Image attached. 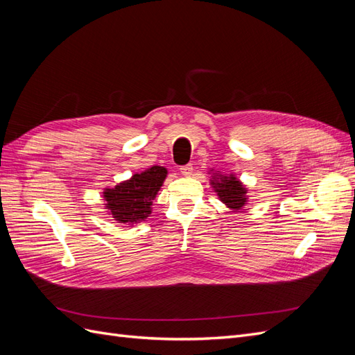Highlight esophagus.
Returning <instances> with one entry per match:
<instances>
[{
	"instance_id": "34e87169",
	"label": "esophagus",
	"mask_w": 355,
	"mask_h": 355,
	"mask_svg": "<svg viewBox=\"0 0 355 355\" xmlns=\"http://www.w3.org/2000/svg\"><path fill=\"white\" fill-rule=\"evenodd\" d=\"M192 170H194V167H192V164L182 166V167H180V173L184 175V176H191V175H192Z\"/></svg>"
}]
</instances>
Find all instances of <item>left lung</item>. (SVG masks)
Segmentation results:
<instances>
[{
	"label": "left lung",
	"instance_id": "left-lung-1",
	"mask_svg": "<svg viewBox=\"0 0 355 355\" xmlns=\"http://www.w3.org/2000/svg\"><path fill=\"white\" fill-rule=\"evenodd\" d=\"M211 185L214 188V192H218L220 201L227 204L230 209L240 210L245 206L247 189L234 175L223 176L214 173V176H211Z\"/></svg>",
	"mask_w": 355,
	"mask_h": 355
}]
</instances>
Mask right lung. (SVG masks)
Listing matches in <instances>:
<instances>
[{"label": "right lung", "mask_w": 355, "mask_h": 355, "mask_svg": "<svg viewBox=\"0 0 355 355\" xmlns=\"http://www.w3.org/2000/svg\"><path fill=\"white\" fill-rule=\"evenodd\" d=\"M166 176L167 170L164 167L153 166L121 182L115 188H106L103 192L105 207L120 223L133 225L145 220L153 211V200Z\"/></svg>", "instance_id": "obj_1"}]
</instances>
